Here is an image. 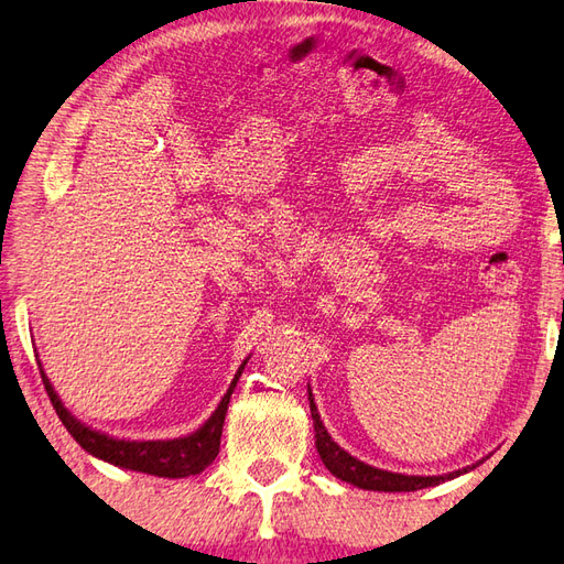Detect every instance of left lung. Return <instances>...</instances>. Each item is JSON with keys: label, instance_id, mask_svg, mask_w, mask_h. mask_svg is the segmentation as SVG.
<instances>
[{"label": "left lung", "instance_id": "8db88e82", "mask_svg": "<svg viewBox=\"0 0 564 564\" xmlns=\"http://www.w3.org/2000/svg\"><path fill=\"white\" fill-rule=\"evenodd\" d=\"M308 406H312V419H314V431H316V451L324 459V465L328 467V473L333 477H338L343 481H348L352 487L360 489H370V491H416V489H426L441 485L445 479H455L467 469H457V473L451 475H438V477H419V475H399V473H387V469H377L372 465L360 463L358 457H352L350 453L343 451V447L330 438L324 421L318 416V409L314 404V394L312 387H308Z\"/></svg>", "mask_w": 564, "mask_h": 564}]
</instances>
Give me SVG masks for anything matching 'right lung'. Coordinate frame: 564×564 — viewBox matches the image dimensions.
<instances>
[{"label": "right lung", "instance_id": "add662e5", "mask_svg": "<svg viewBox=\"0 0 564 564\" xmlns=\"http://www.w3.org/2000/svg\"><path fill=\"white\" fill-rule=\"evenodd\" d=\"M248 360H243V365ZM243 365L238 367V372L234 377L231 387H228V392L224 394L221 404H218L212 416L206 419L204 426L185 435V438H175V441H119V438H111L107 433L91 431L63 406L61 397L55 394L51 379L45 377L43 370H41V377H43L45 392H48L51 404L57 416H61L63 426L89 455H95L117 467L135 469V473L177 479V477L199 475L214 463V457L218 455V445H221V431H224L228 401H231L238 377L243 372Z\"/></svg>", "mask_w": 564, "mask_h": 564}]
</instances>
